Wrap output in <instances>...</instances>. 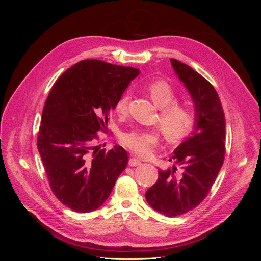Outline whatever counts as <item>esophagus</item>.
Returning a JSON list of instances; mask_svg holds the SVG:
<instances>
[{
  "label": "esophagus",
  "instance_id": "obj_1",
  "mask_svg": "<svg viewBox=\"0 0 261 261\" xmlns=\"http://www.w3.org/2000/svg\"><path fill=\"white\" fill-rule=\"evenodd\" d=\"M140 164H141V162L139 159H137V158H130L128 161L129 167H138V165H140Z\"/></svg>",
  "mask_w": 261,
  "mask_h": 261
}]
</instances>
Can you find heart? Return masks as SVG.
Listing matches in <instances>:
<instances>
[{
	"label": "heart",
	"mask_w": 261,
	"mask_h": 261,
	"mask_svg": "<svg viewBox=\"0 0 261 261\" xmlns=\"http://www.w3.org/2000/svg\"><path fill=\"white\" fill-rule=\"evenodd\" d=\"M147 90L154 105L160 108L159 122L165 137L170 143H177L189 135L195 126L196 115L191 106L175 100V91L170 83L164 80L153 81L147 86ZM128 93H123L115 103V111L125 115L128 111ZM161 129L133 128L122 134L121 143L132 152L140 156L152 154L160 143Z\"/></svg>",
	"instance_id": "heart-1"
}]
</instances>
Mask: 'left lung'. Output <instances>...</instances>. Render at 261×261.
Here are the masks:
<instances>
[{
	"mask_svg": "<svg viewBox=\"0 0 261 261\" xmlns=\"http://www.w3.org/2000/svg\"><path fill=\"white\" fill-rule=\"evenodd\" d=\"M171 63L193 98L196 125L170 159L177 165L159 171L146 200L162 215L176 217L198 206L215 183L225 155V117L215 87L191 66Z\"/></svg>",
	"mask_w": 261,
	"mask_h": 261,
	"instance_id": "8db88e82",
	"label": "left lung"
}]
</instances>
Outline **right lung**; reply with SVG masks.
Wrapping results in <instances>:
<instances>
[{
	"instance_id": "obj_1",
	"label": "right lung",
	"mask_w": 261,
	"mask_h": 261,
	"mask_svg": "<svg viewBox=\"0 0 261 261\" xmlns=\"http://www.w3.org/2000/svg\"><path fill=\"white\" fill-rule=\"evenodd\" d=\"M139 69L84 60L58 78L45 100L37 146L55 197L76 212L98 209L128 163L121 146H94Z\"/></svg>"
}]
</instances>
